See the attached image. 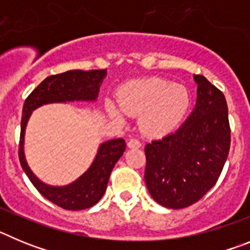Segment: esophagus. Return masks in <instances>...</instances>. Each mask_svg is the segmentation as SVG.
<instances>
[{
	"instance_id": "obj_1",
	"label": "esophagus",
	"mask_w": 250,
	"mask_h": 250,
	"mask_svg": "<svg viewBox=\"0 0 250 250\" xmlns=\"http://www.w3.org/2000/svg\"><path fill=\"white\" fill-rule=\"evenodd\" d=\"M127 146H129L130 149H139V147H141V143L138 139H130V140L127 141Z\"/></svg>"
}]
</instances>
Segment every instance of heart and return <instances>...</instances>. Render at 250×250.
Instances as JSON below:
<instances>
[{
	"mask_svg": "<svg viewBox=\"0 0 250 250\" xmlns=\"http://www.w3.org/2000/svg\"><path fill=\"white\" fill-rule=\"evenodd\" d=\"M119 105L106 101V110L116 119L123 111L140 115L141 130L150 136L164 135L182 123L190 107V94L185 86L160 77H149L126 83L118 95Z\"/></svg>",
	"mask_w": 250,
	"mask_h": 250,
	"instance_id": "heart-1",
	"label": "heart"
}]
</instances>
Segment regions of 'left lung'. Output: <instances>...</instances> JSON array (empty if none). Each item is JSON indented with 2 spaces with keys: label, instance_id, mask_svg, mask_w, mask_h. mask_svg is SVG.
I'll use <instances>...</instances> for the list:
<instances>
[{
  "label": "left lung",
  "instance_id": "obj_1",
  "mask_svg": "<svg viewBox=\"0 0 250 250\" xmlns=\"http://www.w3.org/2000/svg\"><path fill=\"white\" fill-rule=\"evenodd\" d=\"M195 109L176 131L145 146V183L152 199L170 209L200 200L218 182L230 147L225 96L195 75Z\"/></svg>",
  "mask_w": 250,
  "mask_h": 250
}]
</instances>
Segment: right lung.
I'll return each mask as SVG.
<instances>
[{
  "instance_id": "add662e5",
  "label": "right lung",
  "mask_w": 250,
  "mask_h": 250,
  "mask_svg": "<svg viewBox=\"0 0 250 250\" xmlns=\"http://www.w3.org/2000/svg\"><path fill=\"white\" fill-rule=\"evenodd\" d=\"M106 76V70H71L46 77L23 104L20 134L19 158L21 167L31 183L51 203L66 210H83L94 207L103 198L115 164L125 151L124 139H112L103 143L96 158L85 174L65 187H51L36 178L28 167L23 152L25 130L27 121L35 109L45 104L66 101H94L100 90V83Z\"/></svg>"
}]
</instances>
